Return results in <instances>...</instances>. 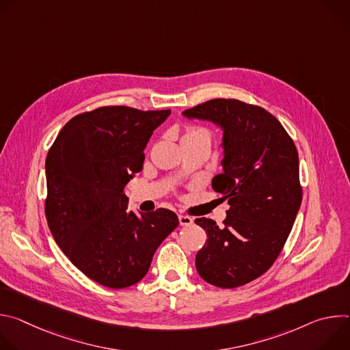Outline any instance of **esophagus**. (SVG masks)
<instances>
[{
    "mask_svg": "<svg viewBox=\"0 0 350 350\" xmlns=\"http://www.w3.org/2000/svg\"><path fill=\"white\" fill-rule=\"evenodd\" d=\"M178 220H180L181 226H191L193 223V219L191 216H187V215H180Z\"/></svg>",
    "mask_w": 350,
    "mask_h": 350,
    "instance_id": "1",
    "label": "esophagus"
}]
</instances>
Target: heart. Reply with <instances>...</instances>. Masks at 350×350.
<instances>
[{"instance_id":"obj_1","label":"heart","mask_w":350,"mask_h":350,"mask_svg":"<svg viewBox=\"0 0 350 350\" xmlns=\"http://www.w3.org/2000/svg\"><path fill=\"white\" fill-rule=\"evenodd\" d=\"M195 138H208L211 139V131L201 126H187L183 139H195Z\"/></svg>"}]
</instances>
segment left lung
Here are the masks:
<instances>
[{
	"instance_id": "left-lung-1",
	"label": "left lung",
	"mask_w": 350,
	"mask_h": 350,
	"mask_svg": "<svg viewBox=\"0 0 350 350\" xmlns=\"http://www.w3.org/2000/svg\"><path fill=\"white\" fill-rule=\"evenodd\" d=\"M223 129V173L212 180L230 209L223 226L199 217L208 239L196 254L198 274L237 288L265 274L280 256L302 202L296 146L266 109L216 98L183 112Z\"/></svg>"
}]
</instances>
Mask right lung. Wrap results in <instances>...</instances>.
I'll list each match as a JSON object with an SVG mask.
<instances>
[{"label": "right lung", "mask_w": 350, "mask_h": 350, "mask_svg": "<svg viewBox=\"0 0 350 350\" xmlns=\"http://www.w3.org/2000/svg\"><path fill=\"white\" fill-rule=\"evenodd\" d=\"M170 109L101 107L72 118L45 161V217L68 259L88 278L120 289L145 277L178 226L174 212L129 211L123 192L141 172L144 148Z\"/></svg>", "instance_id": "1"}]
</instances>
